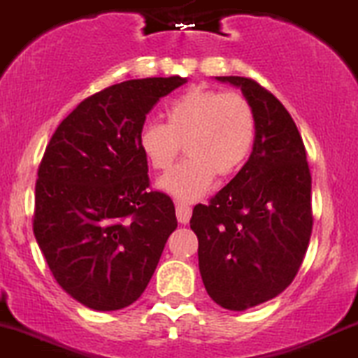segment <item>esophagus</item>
I'll return each mask as SVG.
<instances>
[{"instance_id": "1", "label": "esophagus", "mask_w": 358, "mask_h": 358, "mask_svg": "<svg viewBox=\"0 0 358 358\" xmlns=\"http://www.w3.org/2000/svg\"><path fill=\"white\" fill-rule=\"evenodd\" d=\"M192 215V207L187 206V203H176V219H178L180 224H187L190 221Z\"/></svg>"}]
</instances>
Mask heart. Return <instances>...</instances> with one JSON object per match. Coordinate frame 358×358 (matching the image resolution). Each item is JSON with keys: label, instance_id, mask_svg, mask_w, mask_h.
<instances>
[{"label": "heart", "instance_id": "1", "mask_svg": "<svg viewBox=\"0 0 358 358\" xmlns=\"http://www.w3.org/2000/svg\"><path fill=\"white\" fill-rule=\"evenodd\" d=\"M166 124L146 122L137 136L149 166L166 171L185 149L188 158L159 180V187L180 200L207 194L214 176L234 175L253 148L255 113L250 101L234 92L194 86L164 110Z\"/></svg>", "mask_w": 358, "mask_h": 358}]
</instances>
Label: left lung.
<instances>
[{
  "mask_svg": "<svg viewBox=\"0 0 358 358\" xmlns=\"http://www.w3.org/2000/svg\"><path fill=\"white\" fill-rule=\"evenodd\" d=\"M239 86L255 113V143L238 175L197 203L190 227L212 301L243 311L292 284L313 231L311 171L290 113L251 78L217 76Z\"/></svg>",
  "mask_w": 358,
  "mask_h": 358,
  "instance_id": "obj_1",
  "label": "left lung"
}]
</instances>
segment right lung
I'll return each mask as SVG.
<instances>
[{"label": "right lung", "instance_id": "1", "mask_svg": "<svg viewBox=\"0 0 358 358\" xmlns=\"http://www.w3.org/2000/svg\"><path fill=\"white\" fill-rule=\"evenodd\" d=\"M185 78H144L85 98L59 124L37 171L34 234L50 272L95 311L132 304L148 287L175 206L149 190L137 144L146 115Z\"/></svg>", "mask_w": 358, "mask_h": 358}]
</instances>
